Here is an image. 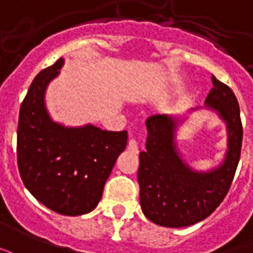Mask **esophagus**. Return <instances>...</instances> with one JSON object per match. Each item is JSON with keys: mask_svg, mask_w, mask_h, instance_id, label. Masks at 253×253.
<instances>
[{"mask_svg": "<svg viewBox=\"0 0 253 253\" xmlns=\"http://www.w3.org/2000/svg\"><path fill=\"white\" fill-rule=\"evenodd\" d=\"M128 149L130 152H134V154H137L139 152V143H137V140L130 139L128 143Z\"/></svg>", "mask_w": 253, "mask_h": 253, "instance_id": "obj_1", "label": "esophagus"}]
</instances>
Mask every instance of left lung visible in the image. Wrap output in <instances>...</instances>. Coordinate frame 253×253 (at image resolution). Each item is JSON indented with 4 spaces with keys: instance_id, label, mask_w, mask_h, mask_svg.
<instances>
[{
    "instance_id": "left-lung-1",
    "label": "left lung",
    "mask_w": 253,
    "mask_h": 253,
    "mask_svg": "<svg viewBox=\"0 0 253 253\" xmlns=\"http://www.w3.org/2000/svg\"><path fill=\"white\" fill-rule=\"evenodd\" d=\"M213 87L205 102L228 126V152L224 163L208 172L190 169L176 152V121L167 114L147 119L145 151L140 152L137 180L145 217L169 228H182L205 220L228 194L235 178L243 144L240 106L229 86L211 75Z\"/></svg>"
}]
</instances>
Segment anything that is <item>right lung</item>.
I'll return each instance as SVG.
<instances>
[{
	"mask_svg": "<svg viewBox=\"0 0 253 253\" xmlns=\"http://www.w3.org/2000/svg\"><path fill=\"white\" fill-rule=\"evenodd\" d=\"M63 66L60 58L33 79L17 126V166L29 193L63 215L86 214L98 205L128 132L94 125L66 128L49 119L44 105L47 84Z\"/></svg>",
	"mask_w": 253,
	"mask_h": 253,
	"instance_id": "obj_1",
	"label": "right lung"
}]
</instances>
